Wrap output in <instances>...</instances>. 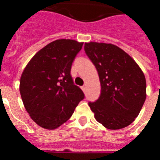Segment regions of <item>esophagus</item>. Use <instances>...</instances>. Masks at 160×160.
<instances>
[{
    "label": "esophagus",
    "mask_w": 160,
    "mask_h": 160,
    "mask_svg": "<svg viewBox=\"0 0 160 160\" xmlns=\"http://www.w3.org/2000/svg\"><path fill=\"white\" fill-rule=\"evenodd\" d=\"M82 89L83 92H85V90H86V87H85V85H83V86L82 87Z\"/></svg>",
    "instance_id": "34e87169"
}]
</instances>
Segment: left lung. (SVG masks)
Here are the masks:
<instances>
[{"mask_svg":"<svg viewBox=\"0 0 160 160\" xmlns=\"http://www.w3.org/2000/svg\"><path fill=\"white\" fill-rule=\"evenodd\" d=\"M85 52L95 66L101 94L88 102L95 118L108 129H120L139 116L146 98L142 71L122 49L112 44L85 43Z\"/></svg>","mask_w":160,"mask_h":160,"instance_id":"left-lung-1","label":"left lung"}]
</instances>
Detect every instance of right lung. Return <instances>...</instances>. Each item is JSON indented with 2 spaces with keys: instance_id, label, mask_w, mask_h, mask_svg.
Wrapping results in <instances>:
<instances>
[{
  "instance_id": "add662e5",
  "label": "right lung",
  "mask_w": 160,
  "mask_h": 160,
  "mask_svg": "<svg viewBox=\"0 0 160 160\" xmlns=\"http://www.w3.org/2000/svg\"><path fill=\"white\" fill-rule=\"evenodd\" d=\"M82 45L70 39L54 41L38 52L23 71V103L33 121L44 129H55L65 123L85 98L70 74Z\"/></svg>"
}]
</instances>
